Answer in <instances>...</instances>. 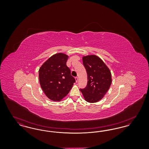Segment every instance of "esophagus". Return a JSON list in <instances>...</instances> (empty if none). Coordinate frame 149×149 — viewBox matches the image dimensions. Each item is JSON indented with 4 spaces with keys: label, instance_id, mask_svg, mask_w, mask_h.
<instances>
[{
    "label": "esophagus",
    "instance_id": "obj_1",
    "mask_svg": "<svg viewBox=\"0 0 149 149\" xmlns=\"http://www.w3.org/2000/svg\"><path fill=\"white\" fill-rule=\"evenodd\" d=\"M75 81H76V82H77H77H78V77H76V78H75Z\"/></svg>",
    "mask_w": 149,
    "mask_h": 149
}]
</instances>
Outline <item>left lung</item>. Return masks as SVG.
<instances>
[{
    "instance_id": "left-lung-1",
    "label": "left lung",
    "mask_w": 149,
    "mask_h": 149,
    "mask_svg": "<svg viewBox=\"0 0 149 149\" xmlns=\"http://www.w3.org/2000/svg\"><path fill=\"white\" fill-rule=\"evenodd\" d=\"M88 83L85 88L80 89L85 100L95 103L103 98L108 91L111 83V73L104 63L96 55H88L83 57Z\"/></svg>"
}]
</instances>
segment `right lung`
Instances as JSON below:
<instances>
[{
  "instance_id": "1",
  "label": "right lung",
  "mask_w": 149,
  "mask_h": 149,
  "mask_svg": "<svg viewBox=\"0 0 149 149\" xmlns=\"http://www.w3.org/2000/svg\"><path fill=\"white\" fill-rule=\"evenodd\" d=\"M68 56L58 53L50 57L39 70L41 87L49 99L59 101L68 95L75 79L67 66Z\"/></svg>"
}]
</instances>
